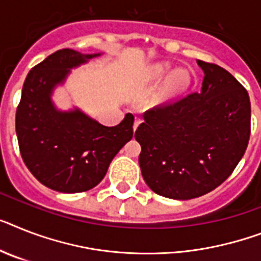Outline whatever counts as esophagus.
I'll return each instance as SVG.
<instances>
[{"mask_svg":"<svg viewBox=\"0 0 261 261\" xmlns=\"http://www.w3.org/2000/svg\"><path fill=\"white\" fill-rule=\"evenodd\" d=\"M141 122H143V120H141V118L136 117L135 118V124H133V130H136V129L139 128V125L141 124Z\"/></svg>","mask_w":261,"mask_h":261,"instance_id":"1","label":"esophagus"}]
</instances>
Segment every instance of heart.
Returning a JSON list of instances; mask_svg holds the SVG:
<instances>
[{
  "label": "heart",
  "instance_id": "1",
  "mask_svg": "<svg viewBox=\"0 0 261 261\" xmlns=\"http://www.w3.org/2000/svg\"><path fill=\"white\" fill-rule=\"evenodd\" d=\"M146 79H148L149 83L153 84L164 83V81L169 80L167 83V88H165V96L167 97L177 96L178 93L184 92L191 84V76H189V73L187 70H184V69L174 70L167 62L154 64L148 70Z\"/></svg>",
  "mask_w": 261,
  "mask_h": 261
}]
</instances>
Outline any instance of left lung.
I'll list each match as a JSON object with an SVG mask.
<instances>
[{"instance_id": "left-lung-1", "label": "left lung", "mask_w": 261, "mask_h": 261, "mask_svg": "<svg viewBox=\"0 0 261 261\" xmlns=\"http://www.w3.org/2000/svg\"><path fill=\"white\" fill-rule=\"evenodd\" d=\"M197 64L204 72L201 90L146 111L135 133L146 185L168 199H195L223 184L251 135L245 88L221 66Z\"/></svg>"}]
</instances>
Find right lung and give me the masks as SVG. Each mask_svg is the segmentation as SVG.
<instances>
[{"label": "right lung", "mask_w": 261, "mask_h": 261, "mask_svg": "<svg viewBox=\"0 0 261 261\" xmlns=\"http://www.w3.org/2000/svg\"><path fill=\"white\" fill-rule=\"evenodd\" d=\"M98 55L61 49L32 68L16 112L19 152L32 174L64 193L85 192L107 174L118 150L133 137L132 113L118 125L105 126L85 113L57 111L51 93L70 69Z\"/></svg>", "instance_id": "obj_1"}]
</instances>
